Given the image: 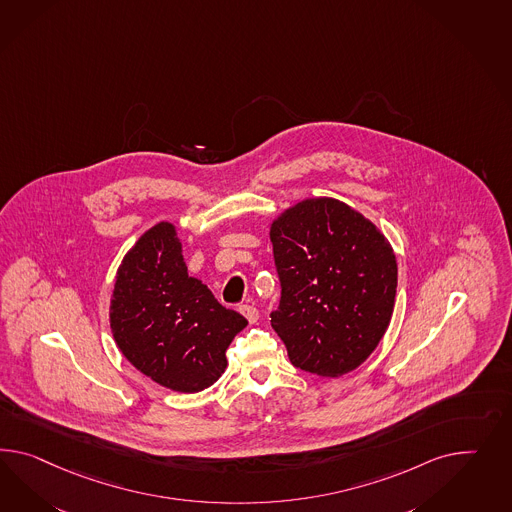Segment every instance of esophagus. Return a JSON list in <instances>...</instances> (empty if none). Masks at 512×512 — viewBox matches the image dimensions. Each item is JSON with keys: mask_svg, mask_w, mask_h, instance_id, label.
Masks as SVG:
<instances>
[{"mask_svg": "<svg viewBox=\"0 0 512 512\" xmlns=\"http://www.w3.org/2000/svg\"><path fill=\"white\" fill-rule=\"evenodd\" d=\"M238 309H240V313H242L244 317L248 318L249 324H255V322L259 320V309H257L255 305L242 304Z\"/></svg>", "mask_w": 512, "mask_h": 512, "instance_id": "esophagus-1", "label": "esophagus"}]
</instances>
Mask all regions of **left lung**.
Masks as SVG:
<instances>
[{
    "label": "left lung",
    "instance_id": "8db88e82",
    "mask_svg": "<svg viewBox=\"0 0 512 512\" xmlns=\"http://www.w3.org/2000/svg\"><path fill=\"white\" fill-rule=\"evenodd\" d=\"M279 307L272 328L294 367L343 376L384 337L397 294V259L373 221L332 197H311L270 225Z\"/></svg>",
    "mask_w": 512,
    "mask_h": 512
}]
</instances>
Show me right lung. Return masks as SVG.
Listing matches in <instances>:
<instances>
[{
	"mask_svg": "<svg viewBox=\"0 0 512 512\" xmlns=\"http://www.w3.org/2000/svg\"><path fill=\"white\" fill-rule=\"evenodd\" d=\"M248 320L188 276L177 229L160 221L126 253L111 294L113 339L156 384L197 393L227 367L225 350Z\"/></svg>",
	"mask_w": 512,
	"mask_h": 512,
	"instance_id": "right-lung-1",
	"label": "right lung"
}]
</instances>
